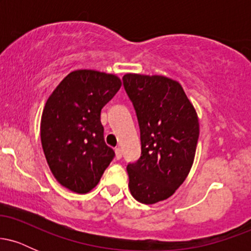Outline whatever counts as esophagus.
Returning a JSON list of instances; mask_svg holds the SVG:
<instances>
[{
	"label": "esophagus",
	"instance_id": "esophagus-1",
	"mask_svg": "<svg viewBox=\"0 0 251 251\" xmlns=\"http://www.w3.org/2000/svg\"><path fill=\"white\" fill-rule=\"evenodd\" d=\"M114 152H116L117 159H120V158L123 157V151H122V149H120V148H117L116 150H114Z\"/></svg>",
	"mask_w": 251,
	"mask_h": 251
}]
</instances>
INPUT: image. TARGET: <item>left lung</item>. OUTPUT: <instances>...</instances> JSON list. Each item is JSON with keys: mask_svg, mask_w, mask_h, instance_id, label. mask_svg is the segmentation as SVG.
<instances>
[{"mask_svg": "<svg viewBox=\"0 0 251 251\" xmlns=\"http://www.w3.org/2000/svg\"><path fill=\"white\" fill-rule=\"evenodd\" d=\"M124 87L140 128L142 155L128 164L131 195L144 204L168 200L188 177L200 137L197 112L180 83L127 73Z\"/></svg>", "mask_w": 251, "mask_h": 251, "instance_id": "left-lung-1", "label": "left lung"}]
</instances>
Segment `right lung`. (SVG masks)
I'll return each instance as SVG.
<instances>
[{"instance_id":"add662e5","label":"right lung","mask_w":251,"mask_h":251,"mask_svg":"<svg viewBox=\"0 0 251 251\" xmlns=\"http://www.w3.org/2000/svg\"><path fill=\"white\" fill-rule=\"evenodd\" d=\"M122 80L93 70L73 71L48 98L41 117V143L51 174L76 194L96 188L114 157L106 145L100 113Z\"/></svg>"}]
</instances>
